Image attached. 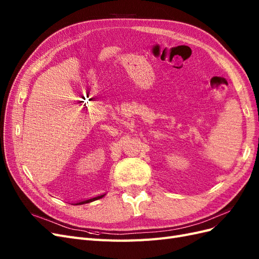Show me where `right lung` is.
Returning a JSON list of instances; mask_svg holds the SVG:
<instances>
[{
  "mask_svg": "<svg viewBox=\"0 0 259 259\" xmlns=\"http://www.w3.org/2000/svg\"><path fill=\"white\" fill-rule=\"evenodd\" d=\"M106 195V193H104V194H101V195H98V197H95V198H92V199H89V200H85V201H81V202H76V203H74V204H76V205H81V204H85V203H90V202H93V201H96V200H98V199H101V198H104Z\"/></svg>",
  "mask_w": 259,
  "mask_h": 259,
  "instance_id": "add662e5",
  "label": "right lung"
}]
</instances>
